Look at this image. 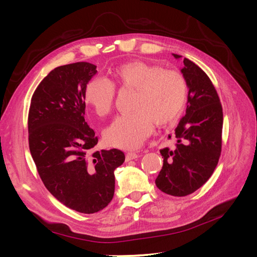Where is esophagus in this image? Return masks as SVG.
I'll return each instance as SVG.
<instances>
[{"instance_id":"1","label":"esophagus","mask_w":257,"mask_h":257,"mask_svg":"<svg viewBox=\"0 0 257 257\" xmlns=\"http://www.w3.org/2000/svg\"><path fill=\"white\" fill-rule=\"evenodd\" d=\"M138 157H139V155H138V153H136V152H128V153H126V155H125V160H126V161H132V160L137 159Z\"/></svg>"}]
</instances>
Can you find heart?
Segmentation results:
<instances>
[{"label":"heart","mask_w":257,"mask_h":257,"mask_svg":"<svg viewBox=\"0 0 257 257\" xmlns=\"http://www.w3.org/2000/svg\"><path fill=\"white\" fill-rule=\"evenodd\" d=\"M114 84L121 90H136L132 108L104 132L105 142L121 149H135L159 125L174 123L182 113L188 99L189 85L177 69H163L144 61H133L116 67ZM114 84L106 78H94L85 89L84 98L99 116L109 114L115 102Z\"/></svg>","instance_id":"obj_1"}]
</instances>
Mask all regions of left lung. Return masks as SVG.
<instances>
[{
	"mask_svg": "<svg viewBox=\"0 0 257 257\" xmlns=\"http://www.w3.org/2000/svg\"><path fill=\"white\" fill-rule=\"evenodd\" d=\"M183 64L188 106L174 134L169 135L175 146L161 149L164 163L155 179L162 192L178 197L195 192L213 174L221 155L223 127L222 105L212 81L191 60L184 58Z\"/></svg>",
	"mask_w": 257,
	"mask_h": 257,
	"instance_id": "left-lung-1",
	"label": "left lung"
}]
</instances>
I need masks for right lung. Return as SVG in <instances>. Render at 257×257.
Instances as JSON below:
<instances>
[{"instance_id": "add662e5", "label": "right lung", "mask_w": 257, "mask_h": 257, "mask_svg": "<svg viewBox=\"0 0 257 257\" xmlns=\"http://www.w3.org/2000/svg\"><path fill=\"white\" fill-rule=\"evenodd\" d=\"M96 73L88 62L54 68L34 91L28 116L30 151L45 186L87 214L110 203L114 169L125 160L118 149L93 150L98 138L84 120V94Z\"/></svg>"}]
</instances>
